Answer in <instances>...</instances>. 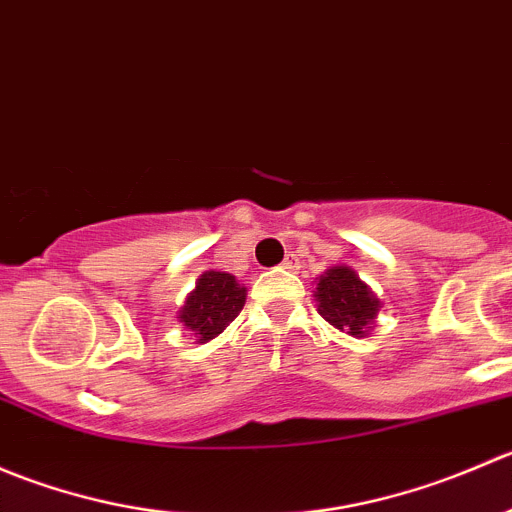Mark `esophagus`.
<instances>
[{
    "mask_svg": "<svg viewBox=\"0 0 512 512\" xmlns=\"http://www.w3.org/2000/svg\"><path fill=\"white\" fill-rule=\"evenodd\" d=\"M294 267H297V260H294V255H287L282 262V270H294Z\"/></svg>",
    "mask_w": 512,
    "mask_h": 512,
    "instance_id": "1",
    "label": "esophagus"
}]
</instances>
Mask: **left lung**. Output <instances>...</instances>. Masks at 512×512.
<instances>
[{"instance_id":"left-lung-1","label":"left lung","mask_w":512,"mask_h":512,"mask_svg":"<svg viewBox=\"0 0 512 512\" xmlns=\"http://www.w3.org/2000/svg\"><path fill=\"white\" fill-rule=\"evenodd\" d=\"M317 312L327 319L332 327L366 337L379 314V297L371 292L369 285L359 280L352 267H332L317 277Z\"/></svg>"}]
</instances>
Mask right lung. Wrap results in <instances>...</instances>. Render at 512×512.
<instances>
[{
	"instance_id": "right-lung-1",
	"label": "right lung",
	"mask_w": 512,
	"mask_h": 512,
	"mask_svg": "<svg viewBox=\"0 0 512 512\" xmlns=\"http://www.w3.org/2000/svg\"><path fill=\"white\" fill-rule=\"evenodd\" d=\"M245 294L247 289L237 285L232 275L208 270L195 282V289L180 307L178 319L198 337L200 344H205L218 337L240 314V309L245 307Z\"/></svg>"
}]
</instances>
